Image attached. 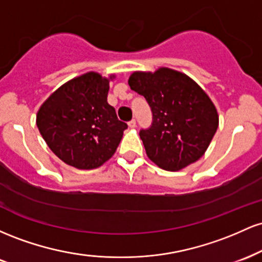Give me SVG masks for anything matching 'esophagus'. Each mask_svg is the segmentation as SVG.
I'll use <instances>...</instances> for the list:
<instances>
[{
    "mask_svg": "<svg viewBox=\"0 0 262 262\" xmlns=\"http://www.w3.org/2000/svg\"><path fill=\"white\" fill-rule=\"evenodd\" d=\"M129 128H135V119H132L130 122H128Z\"/></svg>",
    "mask_w": 262,
    "mask_h": 262,
    "instance_id": "obj_1",
    "label": "esophagus"
}]
</instances>
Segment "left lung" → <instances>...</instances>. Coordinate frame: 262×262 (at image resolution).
Returning <instances> with one entry per match:
<instances>
[{
	"instance_id": "1",
	"label": "left lung",
	"mask_w": 262,
	"mask_h": 262,
	"mask_svg": "<svg viewBox=\"0 0 262 262\" xmlns=\"http://www.w3.org/2000/svg\"><path fill=\"white\" fill-rule=\"evenodd\" d=\"M128 83L151 108V127L139 133L150 160L166 171L200 160L219 124L217 108L202 87L170 68L134 71Z\"/></svg>"
}]
</instances>
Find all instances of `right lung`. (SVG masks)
Instances as JSON below:
<instances>
[{
  "instance_id": "1",
  "label": "right lung",
  "mask_w": 262,
  "mask_h": 262,
  "mask_svg": "<svg viewBox=\"0 0 262 262\" xmlns=\"http://www.w3.org/2000/svg\"><path fill=\"white\" fill-rule=\"evenodd\" d=\"M112 74L90 71L69 80L43 102L37 127L60 160L80 170L102 166L112 158L128 125L108 104Z\"/></svg>"
}]
</instances>
